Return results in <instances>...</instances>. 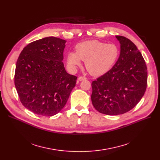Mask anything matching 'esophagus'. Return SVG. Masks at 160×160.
Masks as SVG:
<instances>
[{
    "label": "esophagus",
    "mask_w": 160,
    "mask_h": 160,
    "mask_svg": "<svg viewBox=\"0 0 160 160\" xmlns=\"http://www.w3.org/2000/svg\"><path fill=\"white\" fill-rule=\"evenodd\" d=\"M78 79L79 81H82V80H86L87 78H86V77H79Z\"/></svg>",
    "instance_id": "1"
}]
</instances>
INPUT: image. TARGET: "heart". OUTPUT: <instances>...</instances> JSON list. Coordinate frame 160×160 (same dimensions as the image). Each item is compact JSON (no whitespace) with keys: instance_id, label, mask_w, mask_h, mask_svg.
Instances as JSON below:
<instances>
[{"instance_id":"1","label":"heart","mask_w":160,"mask_h":160,"mask_svg":"<svg viewBox=\"0 0 160 160\" xmlns=\"http://www.w3.org/2000/svg\"><path fill=\"white\" fill-rule=\"evenodd\" d=\"M119 49L116 45L107 44L96 40L88 41L76 46V53L69 52L67 56V65L75 70L85 62V67L93 76H100L107 72L116 62Z\"/></svg>"}]
</instances>
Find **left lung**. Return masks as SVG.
Segmentation results:
<instances>
[{"label": "left lung", "mask_w": 160, "mask_h": 160, "mask_svg": "<svg viewBox=\"0 0 160 160\" xmlns=\"http://www.w3.org/2000/svg\"><path fill=\"white\" fill-rule=\"evenodd\" d=\"M115 37L121 44L118 60L91 83L92 104L98 112L109 115L132 110L143 97L147 85V68L141 53L128 38Z\"/></svg>", "instance_id": "8db88e82"}]
</instances>
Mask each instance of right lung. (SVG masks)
<instances>
[{
  "mask_svg": "<svg viewBox=\"0 0 160 160\" xmlns=\"http://www.w3.org/2000/svg\"><path fill=\"white\" fill-rule=\"evenodd\" d=\"M66 41L48 37L25 47L16 63L14 82L22 104L33 113L60 112L77 77L67 73L62 60Z\"/></svg>",
  "mask_w": 160,
  "mask_h": 160,
  "instance_id": "obj_1",
  "label": "right lung"
}]
</instances>
